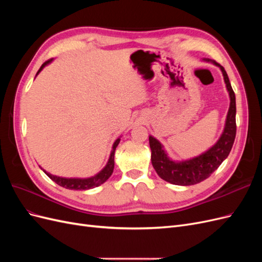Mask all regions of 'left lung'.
Segmentation results:
<instances>
[{
  "instance_id": "1",
  "label": "left lung",
  "mask_w": 262,
  "mask_h": 262,
  "mask_svg": "<svg viewBox=\"0 0 262 262\" xmlns=\"http://www.w3.org/2000/svg\"><path fill=\"white\" fill-rule=\"evenodd\" d=\"M204 61L212 62L219 67L223 73L226 89L231 98V104L226 117L225 128L219 141L207 152L194 158L182 162H173L166 154L163 145L155 138L149 136V147L152 150L150 160L156 170L157 175L165 181L178 186H191L199 184L211 176V173L219 168V166L228 156L233 147L236 137V100L235 93L229 83L226 71L217 62L203 59Z\"/></svg>"
}]
</instances>
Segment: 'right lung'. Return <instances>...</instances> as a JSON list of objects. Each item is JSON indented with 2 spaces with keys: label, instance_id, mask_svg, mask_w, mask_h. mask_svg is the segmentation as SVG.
I'll return each mask as SVG.
<instances>
[{
  "label": "right lung",
  "instance_id": "obj_1",
  "mask_svg": "<svg viewBox=\"0 0 262 262\" xmlns=\"http://www.w3.org/2000/svg\"><path fill=\"white\" fill-rule=\"evenodd\" d=\"M52 61V59L46 61L43 64L39 69V71L37 72V74L40 72V71L47 66L49 64V63ZM119 142H120V139H117L116 142L113 145V150L112 153H110V157H109V161L107 163V165L104 167V169L100 170L97 175H95L91 178H63V177H58V176H54L51 175V173L47 172L46 170H43L46 172V175L48 176L51 180H53L55 184H58L59 186L63 187V188H67V189H71V190H87V189H91V188H95V187H98L101 184H104V182L112 176V173L114 171V167H115V150L116 147L118 146Z\"/></svg>",
  "mask_w": 262,
  "mask_h": 262
}]
</instances>
